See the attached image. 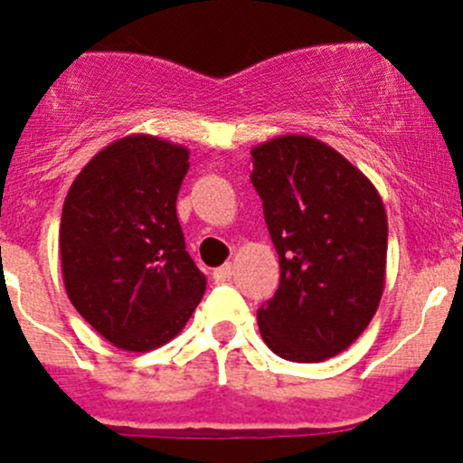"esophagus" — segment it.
I'll return each mask as SVG.
<instances>
[{"label":"esophagus","instance_id":"1","mask_svg":"<svg viewBox=\"0 0 463 463\" xmlns=\"http://www.w3.org/2000/svg\"><path fill=\"white\" fill-rule=\"evenodd\" d=\"M232 276V264L231 262H226V264H222V267H217L213 271V278L217 282H223V280H228V278Z\"/></svg>","mask_w":463,"mask_h":463}]
</instances>
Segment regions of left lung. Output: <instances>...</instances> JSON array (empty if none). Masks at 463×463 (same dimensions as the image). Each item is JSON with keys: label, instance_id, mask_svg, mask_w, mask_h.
Here are the masks:
<instances>
[{"label": "left lung", "instance_id": "obj_1", "mask_svg": "<svg viewBox=\"0 0 463 463\" xmlns=\"http://www.w3.org/2000/svg\"><path fill=\"white\" fill-rule=\"evenodd\" d=\"M280 285L258 309L264 344L289 362L345 351L373 318L387 276V213L373 183L309 136L250 149Z\"/></svg>", "mask_w": 463, "mask_h": 463}]
</instances>
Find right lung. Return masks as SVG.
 <instances>
[{"label":"right lung","instance_id":"add662e5","mask_svg":"<svg viewBox=\"0 0 463 463\" xmlns=\"http://www.w3.org/2000/svg\"><path fill=\"white\" fill-rule=\"evenodd\" d=\"M187 169L185 146L127 136L99 151L65 196L58 244L67 296L122 351L167 344L203 298L205 276L176 217Z\"/></svg>","mask_w":463,"mask_h":463}]
</instances>
